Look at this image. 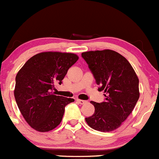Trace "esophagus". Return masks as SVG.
Masks as SVG:
<instances>
[{
	"instance_id": "esophagus-1",
	"label": "esophagus",
	"mask_w": 159,
	"mask_h": 159,
	"mask_svg": "<svg viewBox=\"0 0 159 159\" xmlns=\"http://www.w3.org/2000/svg\"><path fill=\"white\" fill-rule=\"evenodd\" d=\"M77 102H78V103L81 104V105H84V104H85L87 102L84 100H81V99H77Z\"/></svg>"
}]
</instances>
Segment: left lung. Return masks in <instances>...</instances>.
Instances as JSON below:
<instances>
[{
  "label": "left lung",
  "instance_id": "1",
  "mask_svg": "<svg viewBox=\"0 0 159 159\" xmlns=\"http://www.w3.org/2000/svg\"><path fill=\"white\" fill-rule=\"evenodd\" d=\"M89 65L105 101L91 102L94 106L85 121L91 129L108 132L118 129L131 113L139 98V80L129 61L109 49L81 54Z\"/></svg>",
  "mask_w": 159,
  "mask_h": 159
}]
</instances>
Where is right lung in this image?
<instances>
[{"label": "right lung", "instance_id": "1", "mask_svg": "<svg viewBox=\"0 0 159 159\" xmlns=\"http://www.w3.org/2000/svg\"><path fill=\"white\" fill-rule=\"evenodd\" d=\"M78 58L73 53H38L17 72L14 98L20 113L32 129L45 132L59 125L65 106L75 100L55 95L53 90L56 84H61L68 69Z\"/></svg>", "mask_w": 159, "mask_h": 159}]
</instances>
